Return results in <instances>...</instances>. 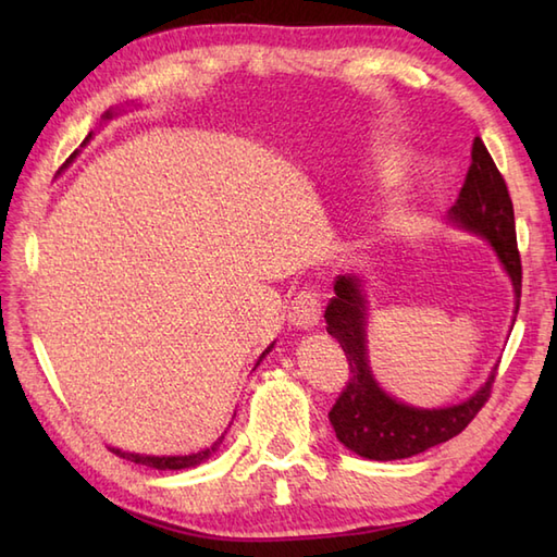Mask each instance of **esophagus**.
I'll return each mask as SVG.
<instances>
[{
	"mask_svg": "<svg viewBox=\"0 0 557 557\" xmlns=\"http://www.w3.org/2000/svg\"><path fill=\"white\" fill-rule=\"evenodd\" d=\"M321 311H323L321 292L313 287H304L297 297L292 299L289 323L301 330H311L318 325V321H321Z\"/></svg>",
	"mask_w": 557,
	"mask_h": 557,
	"instance_id": "34e87169",
	"label": "esophagus"
}]
</instances>
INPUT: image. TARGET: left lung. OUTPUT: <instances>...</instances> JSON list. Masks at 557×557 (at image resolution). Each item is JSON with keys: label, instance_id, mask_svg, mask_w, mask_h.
I'll return each instance as SVG.
<instances>
[{"label": "left lung", "instance_id": "obj_1", "mask_svg": "<svg viewBox=\"0 0 557 557\" xmlns=\"http://www.w3.org/2000/svg\"><path fill=\"white\" fill-rule=\"evenodd\" d=\"M449 220L469 232L486 236L507 275L512 277L515 294L522 297V258L517 248L512 198L500 170L495 168L491 152L479 136L471 144V164L455 206L449 210ZM359 287V280L354 275H339L335 280V297L325 309L327 333L345 349L351 371L349 383L327 413L339 443L366 459L389 461L419 455L459 435L488 401L498 369L474 397L461 405L445 409L401 405L377 387L369 369L366 306Z\"/></svg>", "mask_w": 557, "mask_h": 557}]
</instances>
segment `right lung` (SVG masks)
<instances>
[{"label":"right lung","mask_w":557,"mask_h":557,"mask_svg":"<svg viewBox=\"0 0 557 557\" xmlns=\"http://www.w3.org/2000/svg\"><path fill=\"white\" fill-rule=\"evenodd\" d=\"M108 120H110V112H108ZM88 138H90V134H88ZM86 140H83V144H86ZM74 156H76V152H74ZM74 156H71V158H74ZM268 351H270V347L263 351V357H265ZM263 357H260V359H263ZM220 443H215V445L208 447V449H200V453H196V455H184V457H144V455H134V453H122V449H116V447H110V449H112L116 457L128 459V461H136V465H146V467H152V469H188V467H196L203 459H208L212 453H215Z\"/></svg>","instance_id":"obj_1"}]
</instances>
